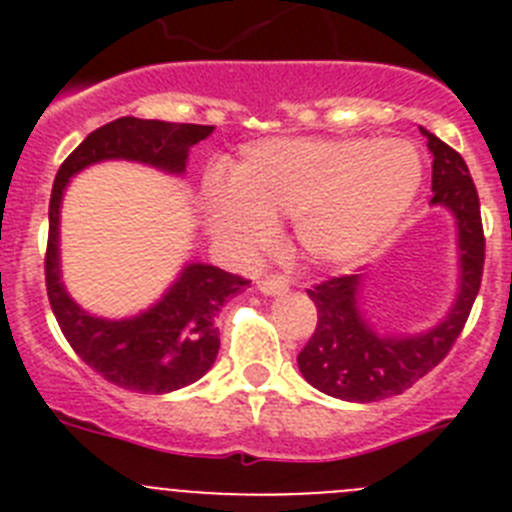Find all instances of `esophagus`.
<instances>
[{
	"label": "esophagus",
	"instance_id": "esophagus-1",
	"mask_svg": "<svg viewBox=\"0 0 512 512\" xmlns=\"http://www.w3.org/2000/svg\"><path fill=\"white\" fill-rule=\"evenodd\" d=\"M259 289L264 295H282L284 289H287V279L282 274H269V277L259 279Z\"/></svg>",
	"mask_w": 512,
	"mask_h": 512
}]
</instances>
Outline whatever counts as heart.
Returning <instances> with one entry per match:
<instances>
[{
	"label": "heart",
	"mask_w": 512,
	"mask_h": 512,
	"mask_svg": "<svg viewBox=\"0 0 512 512\" xmlns=\"http://www.w3.org/2000/svg\"><path fill=\"white\" fill-rule=\"evenodd\" d=\"M420 161L400 140L271 138L251 143L210 176L202 205L212 233L251 251L279 217H295L300 246L320 261H348L379 243L408 210Z\"/></svg>",
	"instance_id": "obj_1"
}]
</instances>
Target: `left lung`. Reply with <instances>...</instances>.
Masks as SVG:
<instances>
[{"mask_svg":"<svg viewBox=\"0 0 512 512\" xmlns=\"http://www.w3.org/2000/svg\"><path fill=\"white\" fill-rule=\"evenodd\" d=\"M433 153V205L449 207L459 220L461 287L451 315L418 338H387L374 333L356 307V274H338L307 289L318 307V325L297 354L302 377L330 397L377 402L413 387L436 369L461 336L485 269V230L477 187L459 151L423 130Z\"/></svg>","mask_w":512,"mask_h":512,"instance_id":"8db88e82","label":"left lung"}]
</instances>
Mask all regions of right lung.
Segmentation results:
<instances>
[{
  "label": "right lung",
  "instance_id": "obj_1",
  "mask_svg": "<svg viewBox=\"0 0 512 512\" xmlns=\"http://www.w3.org/2000/svg\"><path fill=\"white\" fill-rule=\"evenodd\" d=\"M212 125L117 117L69 153L56 174L48 207L45 289L58 328L81 361L115 387L164 395L197 382L215 364L220 330L215 318L225 302L248 287L246 277L207 264H192L169 295L133 320H99L76 307L58 277V207L76 171L104 158H130L166 171H184L187 153Z\"/></svg>",
  "mask_w": 512,
  "mask_h": 512
}]
</instances>
